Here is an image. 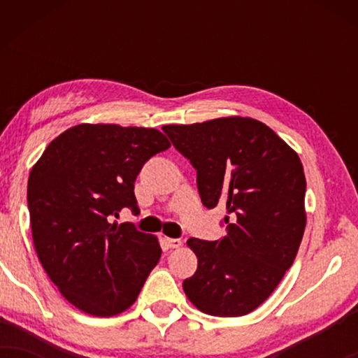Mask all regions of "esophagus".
<instances>
[{"instance_id":"esophagus-1","label":"esophagus","mask_w":358,"mask_h":358,"mask_svg":"<svg viewBox=\"0 0 358 358\" xmlns=\"http://www.w3.org/2000/svg\"><path fill=\"white\" fill-rule=\"evenodd\" d=\"M164 244L169 249H176V248L182 246V241H180V239H174V238H164Z\"/></svg>"}]
</instances>
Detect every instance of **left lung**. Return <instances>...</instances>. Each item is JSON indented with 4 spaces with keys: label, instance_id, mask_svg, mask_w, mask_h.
I'll list each match as a JSON object with an SVG mask.
<instances>
[{
    "label": "left lung",
    "instance_id": "left-lung-1",
    "mask_svg": "<svg viewBox=\"0 0 358 358\" xmlns=\"http://www.w3.org/2000/svg\"><path fill=\"white\" fill-rule=\"evenodd\" d=\"M197 171L202 203H227V236L190 238L199 266L185 295L212 316H244L271 296L295 261L306 227V179L298 155L262 122L222 117L164 125Z\"/></svg>",
    "mask_w": 358,
    "mask_h": 358
}]
</instances>
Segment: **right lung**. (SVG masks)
<instances>
[{
  "label": "right lung",
  "instance_id": "right-lung-1",
  "mask_svg": "<svg viewBox=\"0 0 358 358\" xmlns=\"http://www.w3.org/2000/svg\"><path fill=\"white\" fill-rule=\"evenodd\" d=\"M171 143L159 130L81 124L58 135L31 171L27 207L47 275L78 310L114 316L134 305L161 257L158 238L109 223L138 213L135 179Z\"/></svg>",
  "mask_w": 358,
  "mask_h": 358
}]
</instances>
